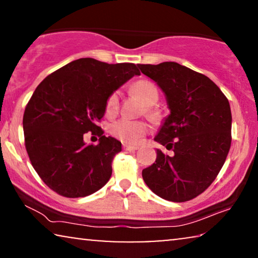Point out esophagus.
Returning a JSON list of instances; mask_svg holds the SVG:
<instances>
[{
  "mask_svg": "<svg viewBox=\"0 0 258 258\" xmlns=\"http://www.w3.org/2000/svg\"><path fill=\"white\" fill-rule=\"evenodd\" d=\"M123 149L128 150V151H134V150H137V147L129 146V144H123Z\"/></svg>",
  "mask_w": 258,
  "mask_h": 258,
  "instance_id": "esophagus-1",
  "label": "esophagus"
}]
</instances>
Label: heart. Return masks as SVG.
Instances as JSON below:
<instances>
[{"mask_svg": "<svg viewBox=\"0 0 258 258\" xmlns=\"http://www.w3.org/2000/svg\"><path fill=\"white\" fill-rule=\"evenodd\" d=\"M132 91L137 97L142 101L144 105H147L146 114L150 118H156L157 112L154 110L153 105L157 103L158 90L153 82L147 80L137 81L132 86ZM118 109V95L117 93H112L108 97L107 103H105V112L108 115H112L117 111ZM148 126L144 122L141 121H130V119H118L110 125V133L116 139L121 140L122 142L135 144L139 142L144 134L147 133Z\"/></svg>", "mask_w": 258, "mask_h": 258, "instance_id": "b5f03b06", "label": "heart"}]
</instances>
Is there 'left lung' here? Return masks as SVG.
Segmentation results:
<instances>
[{"label":"left lung","mask_w":258,"mask_h":258,"mask_svg":"<svg viewBox=\"0 0 258 258\" xmlns=\"http://www.w3.org/2000/svg\"><path fill=\"white\" fill-rule=\"evenodd\" d=\"M164 93L170 110L155 141L154 164L142 176L151 191L171 202H185L202 194L223 167L231 144V110L220 88L203 74L176 62L137 64Z\"/></svg>","instance_id":"left-lung-1"}]
</instances>
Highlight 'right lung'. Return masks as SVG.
I'll return each mask as SVG.
<instances>
[{
    "label": "right lung",
    "instance_id": "add662e5",
    "mask_svg": "<svg viewBox=\"0 0 258 258\" xmlns=\"http://www.w3.org/2000/svg\"><path fill=\"white\" fill-rule=\"evenodd\" d=\"M135 75L141 74L134 63L109 64L86 57L38 84L24 110L23 132L31 164L49 188L75 199L96 192L109 181L121 142L101 130L94 146L83 135L101 129L97 123L108 97Z\"/></svg>",
    "mask_w": 258,
    "mask_h": 258
}]
</instances>
